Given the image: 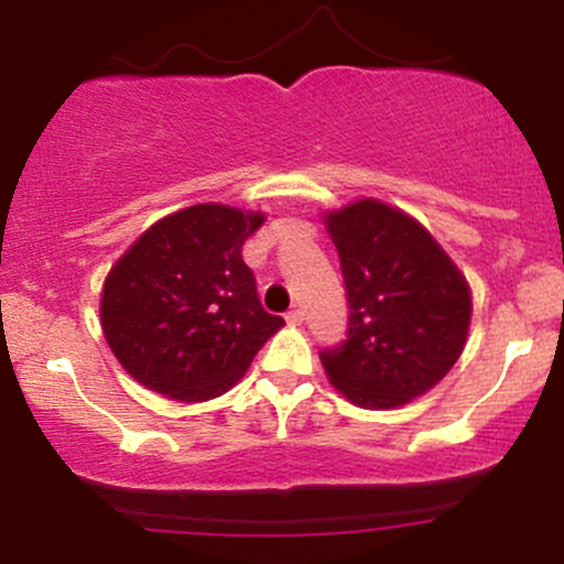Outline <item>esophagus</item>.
<instances>
[{"mask_svg": "<svg viewBox=\"0 0 564 564\" xmlns=\"http://www.w3.org/2000/svg\"><path fill=\"white\" fill-rule=\"evenodd\" d=\"M286 321L291 323V326H302V321H304V313H302L300 307L289 310V313H286Z\"/></svg>", "mask_w": 564, "mask_h": 564, "instance_id": "obj_1", "label": "esophagus"}]
</instances>
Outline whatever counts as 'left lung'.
I'll list each match as a JSON object with an SVG mask.
<instances>
[{"instance_id": "8db88e82", "label": "left lung", "mask_w": 564, "mask_h": 564, "mask_svg": "<svg viewBox=\"0 0 564 564\" xmlns=\"http://www.w3.org/2000/svg\"><path fill=\"white\" fill-rule=\"evenodd\" d=\"M323 219L349 302L347 339L321 352L326 377L360 408L411 403L464 352L471 321L467 278L422 223L377 198Z\"/></svg>"}]
</instances>
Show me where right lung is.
Instances as JSON below:
<instances>
[{
	"label": "right lung",
	"mask_w": 564,
	"mask_h": 564,
	"mask_svg": "<svg viewBox=\"0 0 564 564\" xmlns=\"http://www.w3.org/2000/svg\"><path fill=\"white\" fill-rule=\"evenodd\" d=\"M262 223V212L196 204L159 219L119 257L102 283L100 326L129 377L180 403L241 381L283 326L241 257Z\"/></svg>",
	"instance_id": "1"
}]
</instances>
